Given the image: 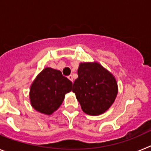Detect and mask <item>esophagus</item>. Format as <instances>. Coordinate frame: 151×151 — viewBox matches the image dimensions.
Masks as SVG:
<instances>
[{
    "label": "esophagus",
    "instance_id": "obj_1",
    "mask_svg": "<svg viewBox=\"0 0 151 151\" xmlns=\"http://www.w3.org/2000/svg\"><path fill=\"white\" fill-rule=\"evenodd\" d=\"M68 78H69V79L72 82H73V76H72V75H69V76H68Z\"/></svg>",
    "mask_w": 151,
    "mask_h": 151
}]
</instances>
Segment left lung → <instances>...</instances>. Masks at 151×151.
Wrapping results in <instances>:
<instances>
[{
    "label": "left lung",
    "mask_w": 151,
    "mask_h": 151,
    "mask_svg": "<svg viewBox=\"0 0 151 151\" xmlns=\"http://www.w3.org/2000/svg\"><path fill=\"white\" fill-rule=\"evenodd\" d=\"M72 91L86 114L97 116L113 104L118 88L113 75L101 64L83 63L79 65Z\"/></svg>",
    "instance_id": "left-lung-1"
}]
</instances>
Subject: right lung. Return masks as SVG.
<instances>
[{"mask_svg":"<svg viewBox=\"0 0 151 151\" xmlns=\"http://www.w3.org/2000/svg\"><path fill=\"white\" fill-rule=\"evenodd\" d=\"M72 85L60 70L45 68L31 86L32 106L40 113L50 115L62 104L65 94L72 90Z\"/></svg>","mask_w":151,"mask_h":151,"instance_id":"right-lung-1","label":"right lung"}]
</instances>
